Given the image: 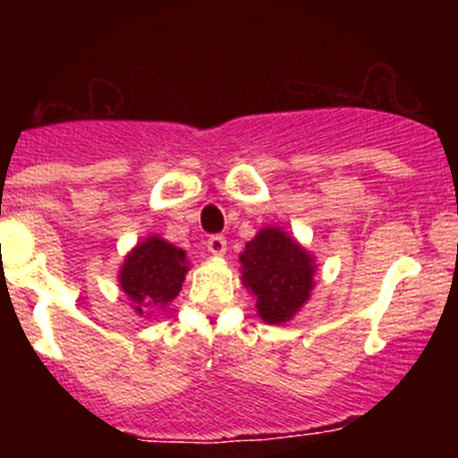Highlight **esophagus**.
<instances>
[{
  "label": "esophagus",
  "instance_id": "esophagus-1",
  "mask_svg": "<svg viewBox=\"0 0 458 458\" xmlns=\"http://www.w3.org/2000/svg\"><path fill=\"white\" fill-rule=\"evenodd\" d=\"M208 250L215 257H224L225 250H228V242H225L224 234H212V237L208 239Z\"/></svg>",
  "mask_w": 458,
  "mask_h": 458
}]
</instances>
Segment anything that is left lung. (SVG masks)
Instances as JSON below:
<instances>
[{
    "instance_id": "left-lung-1",
    "label": "left lung",
    "mask_w": 458,
    "mask_h": 458,
    "mask_svg": "<svg viewBox=\"0 0 458 458\" xmlns=\"http://www.w3.org/2000/svg\"><path fill=\"white\" fill-rule=\"evenodd\" d=\"M242 281L257 297V312L266 323L290 321L310 299L315 259L281 228H263L246 243Z\"/></svg>"
}]
</instances>
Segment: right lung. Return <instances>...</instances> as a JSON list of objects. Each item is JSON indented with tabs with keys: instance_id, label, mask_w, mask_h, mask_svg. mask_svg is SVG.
Listing matches in <instances>:
<instances>
[{
	"instance_id": "right-lung-1",
	"label": "right lung",
	"mask_w": 458,
	"mask_h": 458,
	"mask_svg": "<svg viewBox=\"0 0 458 458\" xmlns=\"http://www.w3.org/2000/svg\"><path fill=\"white\" fill-rule=\"evenodd\" d=\"M188 261L182 248L161 237H146L137 243L119 270V285L135 303L137 315L173 301L186 279Z\"/></svg>"
}]
</instances>
